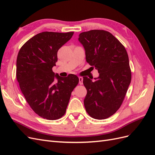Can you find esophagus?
I'll return each mask as SVG.
<instances>
[{
  "label": "esophagus",
  "mask_w": 155,
  "mask_h": 155,
  "mask_svg": "<svg viewBox=\"0 0 155 155\" xmlns=\"http://www.w3.org/2000/svg\"><path fill=\"white\" fill-rule=\"evenodd\" d=\"M79 84L80 85H82L83 84V78L82 77H79Z\"/></svg>",
  "instance_id": "obj_1"
}]
</instances>
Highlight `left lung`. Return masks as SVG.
<instances>
[{"label": "left lung", "mask_w": 155, "mask_h": 155, "mask_svg": "<svg viewBox=\"0 0 155 155\" xmlns=\"http://www.w3.org/2000/svg\"><path fill=\"white\" fill-rule=\"evenodd\" d=\"M78 40L84 47L86 61L99 73L94 82L83 77L87 90L84 101L86 110L93 118L107 119L120 108L130 85L129 56L123 44L108 31L84 32Z\"/></svg>", "instance_id": "8db88e82"}]
</instances>
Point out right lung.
Instances as JSON below:
<instances>
[{
    "mask_svg": "<svg viewBox=\"0 0 155 155\" xmlns=\"http://www.w3.org/2000/svg\"><path fill=\"white\" fill-rule=\"evenodd\" d=\"M73 33H39L21 47L17 55L16 77L21 91L33 111L48 120L64 116L79 82L77 75L61 77L52 69L58 60V51Z\"/></svg>",
    "mask_w": 155,
    "mask_h": 155,
    "instance_id": "right-lung-1",
    "label": "right lung"
}]
</instances>
